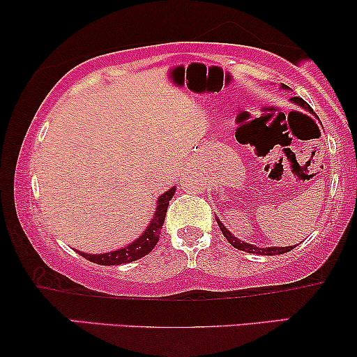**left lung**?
<instances>
[{
    "mask_svg": "<svg viewBox=\"0 0 357 357\" xmlns=\"http://www.w3.org/2000/svg\"><path fill=\"white\" fill-rule=\"evenodd\" d=\"M281 87H282V89H289V87H287L286 84H281ZM291 100L294 102L296 105H301L302 109L312 112L310 105L307 104V102L302 99V97H292ZM312 114H314V112H312ZM218 226H219V229H221V232L224 234V237L227 238V242L231 243L234 248H238V250H243V252H247V253H257V255H281V253H286V252H289V250H292V248H294L292 245L291 247H266V248L252 245V243L242 242V241H238L237 237H234L232 234L229 232L226 227H224V224L219 221V219H218Z\"/></svg>",
    "mask_w": 357,
    "mask_h": 357,
    "instance_id": "obj_1",
    "label": "left lung"
}]
</instances>
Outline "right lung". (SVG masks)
<instances>
[{"label":"right lung","instance_id":"add662e5","mask_svg":"<svg viewBox=\"0 0 357 357\" xmlns=\"http://www.w3.org/2000/svg\"><path fill=\"white\" fill-rule=\"evenodd\" d=\"M174 193H175V187L170 188L169 192H165L164 195H160L158 199V208H155L154 218L151 219L148 229H146V231L141 234L135 242H131L130 245L119 248V250L109 252V253H99V255H91V253H82V252H77V253H79L81 257H84L86 260L97 263V265H105V266L130 263V261L139 260L141 257L148 255L159 241L160 229H162V224L165 219V213H167L169 202L172 199Z\"/></svg>","mask_w":357,"mask_h":357}]
</instances>
